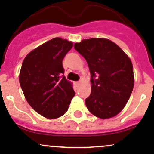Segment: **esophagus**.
<instances>
[{
  "label": "esophagus",
  "mask_w": 154,
  "mask_h": 154,
  "mask_svg": "<svg viewBox=\"0 0 154 154\" xmlns=\"http://www.w3.org/2000/svg\"><path fill=\"white\" fill-rule=\"evenodd\" d=\"M75 84L76 86H79V85L80 84V81H78V82H75Z\"/></svg>",
  "instance_id": "1"
}]
</instances>
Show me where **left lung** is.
<instances>
[{"mask_svg":"<svg viewBox=\"0 0 154 154\" xmlns=\"http://www.w3.org/2000/svg\"><path fill=\"white\" fill-rule=\"evenodd\" d=\"M74 48L86 59L91 75L88 110L101 119L120 113L134 87L133 65L120 47L105 38L84 39Z\"/></svg>","mask_w":154,"mask_h":154,"instance_id":"8db88e82","label":"left lung"}]
</instances>
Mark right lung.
<instances>
[{
  "instance_id": "add662e5",
  "label": "right lung",
  "mask_w": 154,
  "mask_h": 154,
  "mask_svg": "<svg viewBox=\"0 0 154 154\" xmlns=\"http://www.w3.org/2000/svg\"><path fill=\"white\" fill-rule=\"evenodd\" d=\"M72 42L55 38L27 54L20 73V83L29 105L40 115L56 119L68 111L75 94L63 75V57Z\"/></svg>"
}]
</instances>
